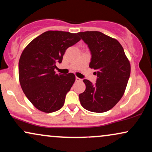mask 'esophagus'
Wrapping results in <instances>:
<instances>
[{
  "instance_id": "obj_1",
  "label": "esophagus",
  "mask_w": 152,
  "mask_h": 152,
  "mask_svg": "<svg viewBox=\"0 0 152 152\" xmlns=\"http://www.w3.org/2000/svg\"><path fill=\"white\" fill-rule=\"evenodd\" d=\"M75 80L77 81V82H81V81H82V79H80V78L77 77H76V78H75Z\"/></svg>"
}]
</instances>
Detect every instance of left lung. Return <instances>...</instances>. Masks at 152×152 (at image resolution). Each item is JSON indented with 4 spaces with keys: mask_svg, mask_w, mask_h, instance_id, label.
Here are the masks:
<instances>
[{
    "mask_svg": "<svg viewBox=\"0 0 152 152\" xmlns=\"http://www.w3.org/2000/svg\"><path fill=\"white\" fill-rule=\"evenodd\" d=\"M77 34L88 45L91 53L89 67L96 70L97 76L95 84L83 80L86 90L79 95L80 103L89 111L106 112L123 96L130 76L129 61L116 39L97 31Z\"/></svg>",
    "mask_w": 152,
    "mask_h": 152,
    "instance_id": "1",
    "label": "left lung"
}]
</instances>
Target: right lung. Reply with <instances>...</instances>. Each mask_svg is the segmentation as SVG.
Masks as SVG:
<instances>
[{"mask_svg":"<svg viewBox=\"0 0 152 152\" xmlns=\"http://www.w3.org/2000/svg\"><path fill=\"white\" fill-rule=\"evenodd\" d=\"M80 38L77 34L47 31L31 41L18 62V77L22 90L30 102L45 113L63 107L66 95L75 81L73 73H56V64L61 63L66 49Z\"/></svg>","mask_w":152,"mask_h":152,"instance_id":"1","label":"right lung"}]
</instances>
